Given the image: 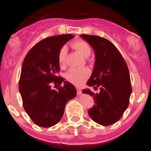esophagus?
<instances>
[{
	"instance_id": "obj_1",
	"label": "esophagus",
	"mask_w": 151,
	"mask_h": 151,
	"mask_svg": "<svg viewBox=\"0 0 151 151\" xmlns=\"http://www.w3.org/2000/svg\"><path fill=\"white\" fill-rule=\"evenodd\" d=\"M77 94L78 95L81 94V89H80V88H77Z\"/></svg>"
}]
</instances>
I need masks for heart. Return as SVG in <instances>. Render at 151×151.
<instances>
[{
    "label": "heart",
    "mask_w": 151,
    "mask_h": 151,
    "mask_svg": "<svg viewBox=\"0 0 151 151\" xmlns=\"http://www.w3.org/2000/svg\"><path fill=\"white\" fill-rule=\"evenodd\" d=\"M72 47L78 52L81 56L88 58L91 54V48L86 41L77 40L72 43ZM67 49L65 47L61 48L58 55V62L61 67L65 65ZM90 70L88 68L71 69L66 74V78L70 82L75 85H81L89 77Z\"/></svg>",
    "instance_id": "b5f03b06"
}]
</instances>
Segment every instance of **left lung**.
<instances>
[{
    "mask_svg": "<svg viewBox=\"0 0 151 151\" xmlns=\"http://www.w3.org/2000/svg\"><path fill=\"white\" fill-rule=\"evenodd\" d=\"M95 52V62L89 86L99 92L84 89L94 101L88 114L93 121L102 126L114 124L122 116L129 104L132 92L129 68L122 55L112 42L96 35H81Z\"/></svg>",
    "mask_w": 151,
    "mask_h": 151,
    "instance_id": "8db88e82",
    "label": "left lung"
}]
</instances>
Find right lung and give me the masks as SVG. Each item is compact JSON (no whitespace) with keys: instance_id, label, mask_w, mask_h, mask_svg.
Here are the masks:
<instances>
[{"instance_id":"1","label":"right lung","mask_w":151,"mask_h":151,"mask_svg":"<svg viewBox=\"0 0 151 151\" xmlns=\"http://www.w3.org/2000/svg\"><path fill=\"white\" fill-rule=\"evenodd\" d=\"M71 34L52 36L42 40L31 49L24 59L19 81L26 113L36 125L48 128L62 119L66 104L75 97V87L58 77L60 71L58 55L66 42L72 39ZM64 86L58 91L51 89V83Z\"/></svg>"}]
</instances>
